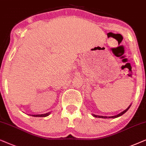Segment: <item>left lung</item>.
<instances>
[{"label":"left lung","mask_w":146,"mask_h":146,"mask_svg":"<svg viewBox=\"0 0 146 146\" xmlns=\"http://www.w3.org/2000/svg\"><path fill=\"white\" fill-rule=\"evenodd\" d=\"M130 106H129L127 109H126L125 110H124L123 112L120 113L118 114V115H115V116H111V117H108L109 118H116V117H119V116H121V115H123V114L125 113L128 110H129V108H130ZM93 116H94V117H100V118H108V117H106V116H100V115H93Z\"/></svg>","instance_id":"1"}]
</instances>
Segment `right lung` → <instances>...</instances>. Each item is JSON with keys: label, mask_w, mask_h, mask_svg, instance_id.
Here are the masks:
<instances>
[{"label": "right lung", "mask_w": 146, "mask_h": 146, "mask_svg": "<svg viewBox=\"0 0 146 146\" xmlns=\"http://www.w3.org/2000/svg\"><path fill=\"white\" fill-rule=\"evenodd\" d=\"M50 112H48L47 113H44V114H41V115H33V116L34 117H46V116H48V115H50Z\"/></svg>", "instance_id": "1"}]
</instances>
